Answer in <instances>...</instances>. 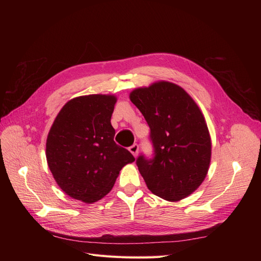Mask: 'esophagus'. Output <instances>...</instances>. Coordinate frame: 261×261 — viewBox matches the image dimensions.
<instances>
[{"instance_id":"obj_1","label":"esophagus","mask_w":261,"mask_h":261,"mask_svg":"<svg viewBox=\"0 0 261 261\" xmlns=\"http://www.w3.org/2000/svg\"><path fill=\"white\" fill-rule=\"evenodd\" d=\"M128 150L133 153L134 156H137L138 151H139V146H138L137 144H134V145H132V146L128 148Z\"/></svg>"}]
</instances>
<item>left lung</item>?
<instances>
[{
    "label": "left lung",
    "instance_id": "8db88e82",
    "mask_svg": "<svg viewBox=\"0 0 261 261\" xmlns=\"http://www.w3.org/2000/svg\"><path fill=\"white\" fill-rule=\"evenodd\" d=\"M130 101L150 128L152 156L141 153L136 160L147 187L165 200L185 198L202 183L210 164L211 141L199 108L168 82L134 90Z\"/></svg>",
    "mask_w": 261,
    "mask_h": 261
}]
</instances>
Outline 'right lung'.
Here are the masks:
<instances>
[{"label": "right lung", "instance_id": "1", "mask_svg": "<svg viewBox=\"0 0 261 261\" xmlns=\"http://www.w3.org/2000/svg\"><path fill=\"white\" fill-rule=\"evenodd\" d=\"M116 98L90 94L62 108L46 139V161L68 196L94 202L111 191L118 173L135 158L114 141L111 116Z\"/></svg>", "mask_w": 261, "mask_h": 261}]
</instances>
